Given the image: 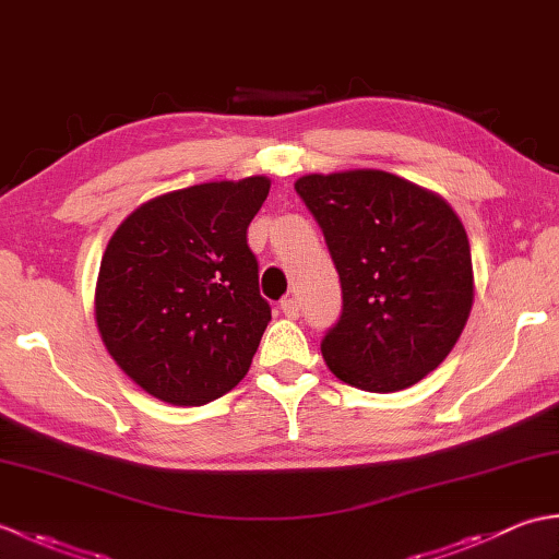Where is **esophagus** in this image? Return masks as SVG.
I'll return each instance as SVG.
<instances>
[{"label": "esophagus", "instance_id": "1", "mask_svg": "<svg viewBox=\"0 0 559 559\" xmlns=\"http://www.w3.org/2000/svg\"><path fill=\"white\" fill-rule=\"evenodd\" d=\"M281 310H283V314H286V317L295 319V317H300V302L295 300V298H286V300L281 302Z\"/></svg>", "mask_w": 559, "mask_h": 559}]
</instances>
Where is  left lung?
Segmentation results:
<instances>
[{
	"mask_svg": "<svg viewBox=\"0 0 559 559\" xmlns=\"http://www.w3.org/2000/svg\"><path fill=\"white\" fill-rule=\"evenodd\" d=\"M295 192L324 233L343 290L338 324L322 341L326 367L374 394L418 384L456 346L476 293L456 211L384 170L305 175Z\"/></svg>",
	"mask_w": 559,
	"mask_h": 559,
	"instance_id": "1",
	"label": "left lung"
}]
</instances>
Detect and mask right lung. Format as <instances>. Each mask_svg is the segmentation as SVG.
Masks as SVG:
<instances>
[{"label": "right lung", "mask_w": 559, "mask_h": 559, "mask_svg": "<svg viewBox=\"0 0 559 559\" xmlns=\"http://www.w3.org/2000/svg\"><path fill=\"white\" fill-rule=\"evenodd\" d=\"M271 180L204 182L148 199L100 259L96 324L120 370L173 406L240 384L271 319L247 225Z\"/></svg>", "instance_id": "obj_1"}]
</instances>
